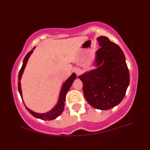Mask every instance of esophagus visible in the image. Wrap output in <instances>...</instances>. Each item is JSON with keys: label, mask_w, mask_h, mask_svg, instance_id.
Segmentation results:
<instances>
[{"label": "esophagus", "mask_w": 150, "mask_h": 150, "mask_svg": "<svg viewBox=\"0 0 150 150\" xmlns=\"http://www.w3.org/2000/svg\"><path fill=\"white\" fill-rule=\"evenodd\" d=\"M75 73L77 74V75H79L81 73H82V70H81V69H80V68H77L75 69Z\"/></svg>", "instance_id": "1"}]
</instances>
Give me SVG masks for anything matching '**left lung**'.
<instances>
[{
	"label": "left lung",
	"mask_w": 150,
	"mask_h": 150,
	"mask_svg": "<svg viewBox=\"0 0 150 150\" xmlns=\"http://www.w3.org/2000/svg\"><path fill=\"white\" fill-rule=\"evenodd\" d=\"M97 68L78 77L83 83L86 100L92 107L108 110L123 100L130 82L124 53L116 44L106 37L97 38Z\"/></svg>",
	"instance_id": "1"
}]
</instances>
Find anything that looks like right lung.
I'll return each instance as SVG.
<instances>
[{"label":"right lung","instance_id":"obj_1","mask_svg":"<svg viewBox=\"0 0 150 150\" xmlns=\"http://www.w3.org/2000/svg\"><path fill=\"white\" fill-rule=\"evenodd\" d=\"M35 49V47H34V49L32 50V51H30L26 56L24 58L23 60V63H22V66L20 69V72H19L18 75V90L19 92H20V96H21V98H22V90H21V83H20V80H21V77L22 74H23L24 70H25L26 65H27V61H28L29 58L31 56L32 52H33V50ZM76 74L73 73L71 75V76L68 77V79L63 83V85H62L61 92H60L59 98H58V101L57 104L53 107L51 111H49V112L44 113H39L34 112L33 111L30 110V108H28L27 106H25L26 108L27 109V111L30 112L32 116L35 117V118H39V119L42 120H53L55 118H57L58 116H59L61 114L62 112H63V109H64V106H65V96H66L67 92H68L69 89L71 87L72 84H73V81L76 79Z\"/></svg>","mask_w":150,"mask_h":150}]
</instances>
